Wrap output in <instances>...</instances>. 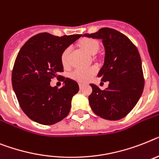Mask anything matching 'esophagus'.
<instances>
[{
    "label": "esophagus",
    "instance_id": "34e87169",
    "mask_svg": "<svg viewBox=\"0 0 159 159\" xmlns=\"http://www.w3.org/2000/svg\"><path fill=\"white\" fill-rule=\"evenodd\" d=\"M84 86V84L83 83H79V87H80V89H82V87H83Z\"/></svg>",
    "mask_w": 159,
    "mask_h": 159
}]
</instances>
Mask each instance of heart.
Wrapping results in <instances>:
<instances>
[{
    "instance_id": "heart-1",
    "label": "heart",
    "mask_w": 159,
    "mask_h": 159,
    "mask_svg": "<svg viewBox=\"0 0 159 159\" xmlns=\"http://www.w3.org/2000/svg\"><path fill=\"white\" fill-rule=\"evenodd\" d=\"M80 45L86 52L92 56H94L98 52V48H99L98 43L93 39H84L81 41ZM70 52H71V47H68L61 55V62L65 67L68 66L69 64ZM96 72H97V69L95 67L78 68V69H74L70 73V77L77 82H86L95 74Z\"/></svg>"
}]
</instances>
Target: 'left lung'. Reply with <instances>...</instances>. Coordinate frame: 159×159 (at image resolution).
<instances>
[{"label": "left lung", "instance_id": "obj_1", "mask_svg": "<svg viewBox=\"0 0 159 159\" xmlns=\"http://www.w3.org/2000/svg\"><path fill=\"white\" fill-rule=\"evenodd\" d=\"M82 36L101 39L105 49L104 63L98 77L108 82L101 90L90 84L92 93L89 103L97 116L108 120H118L127 116L136 106L144 89L142 65L139 52L125 34L104 27Z\"/></svg>", "mask_w": 159, "mask_h": 159}]
</instances>
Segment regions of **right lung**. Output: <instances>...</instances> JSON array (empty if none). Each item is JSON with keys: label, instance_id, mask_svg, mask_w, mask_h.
<instances>
[{"label": "right lung", "instance_id": "obj_1", "mask_svg": "<svg viewBox=\"0 0 159 159\" xmlns=\"http://www.w3.org/2000/svg\"><path fill=\"white\" fill-rule=\"evenodd\" d=\"M81 36L58 37L44 32L29 39L20 49L12 72V86L22 110L34 122L53 125L69 113L72 98L79 90L77 82L62 77L64 85L58 89L51 86L50 82L64 71L62 52Z\"/></svg>", "mask_w": 159, "mask_h": 159}]
</instances>
